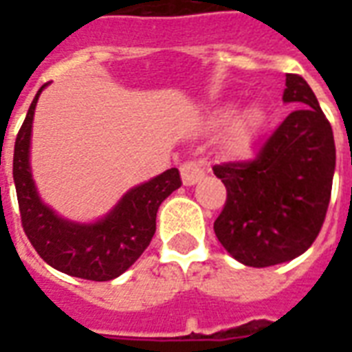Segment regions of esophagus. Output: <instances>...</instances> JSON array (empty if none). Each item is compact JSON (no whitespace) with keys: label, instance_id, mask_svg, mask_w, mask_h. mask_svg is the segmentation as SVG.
I'll return each mask as SVG.
<instances>
[{"label":"esophagus","instance_id":"1","mask_svg":"<svg viewBox=\"0 0 352 352\" xmlns=\"http://www.w3.org/2000/svg\"><path fill=\"white\" fill-rule=\"evenodd\" d=\"M204 175H206V164L203 160H186L181 164V177L186 186L199 182Z\"/></svg>","mask_w":352,"mask_h":352}]
</instances>
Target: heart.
<instances>
[{"instance_id":"1","label":"heart","mask_w":352,"mask_h":352,"mask_svg":"<svg viewBox=\"0 0 352 352\" xmlns=\"http://www.w3.org/2000/svg\"><path fill=\"white\" fill-rule=\"evenodd\" d=\"M257 124H259V113H246V117L243 118V120L234 127V131H232V142H234L235 146H243V144L248 142V138L252 137V133H254Z\"/></svg>"}]
</instances>
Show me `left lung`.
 <instances>
[{
  "instance_id": "1",
  "label": "left lung",
  "mask_w": 352,
  "mask_h": 352,
  "mask_svg": "<svg viewBox=\"0 0 352 352\" xmlns=\"http://www.w3.org/2000/svg\"><path fill=\"white\" fill-rule=\"evenodd\" d=\"M285 102L296 109L246 159L214 166L226 188L214 223L217 239L246 267L294 259L316 241L333 190V127L300 74H287Z\"/></svg>"
}]
</instances>
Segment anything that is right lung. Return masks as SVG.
<instances>
[{
    "instance_id": "obj_1",
    "label": "right lung",
    "mask_w": 352,
    "mask_h": 352,
    "mask_svg": "<svg viewBox=\"0 0 352 352\" xmlns=\"http://www.w3.org/2000/svg\"><path fill=\"white\" fill-rule=\"evenodd\" d=\"M45 85H41L43 89ZM41 89L30 104L14 144L12 175L25 235L45 263L60 272L89 281H109L124 274L153 239L160 203L181 186L177 168L133 188L106 219L76 225L41 204L30 177L29 144Z\"/></svg>"
}]
</instances>
